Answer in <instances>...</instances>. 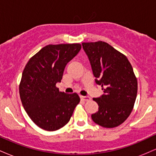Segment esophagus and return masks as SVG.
<instances>
[{
  "mask_svg": "<svg viewBox=\"0 0 156 156\" xmlns=\"http://www.w3.org/2000/svg\"><path fill=\"white\" fill-rule=\"evenodd\" d=\"M80 99L84 101H89L90 100V98L88 96H80Z\"/></svg>",
  "mask_w": 156,
  "mask_h": 156,
  "instance_id": "obj_1",
  "label": "esophagus"
}]
</instances>
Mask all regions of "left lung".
<instances>
[{"label":"left lung","instance_id":"1","mask_svg":"<svg viewBox=\"0 0 156 156\" xmlns=\"http://www.w3.org/2000/svg\"><path fill=\"white\" fill-rule=\"evenodd\" d=\"M95 83L103 94L93 98L98 112L92 120L104 128H115L126 120L133 110L137 95V80L127 57L102 41L83 42Z\"/></svg>","mask_w":156,"mask_h":156}]
</instances>
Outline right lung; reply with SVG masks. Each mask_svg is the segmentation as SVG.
Listing matches in <instances>:
<instances>
[{
    "label": "right lung",
    "mask_w": 156,
    "mask_h": 156,
    "mask_svg": "<svg viewBox=\"0 0 156 156\" xmlns=\"http://www.w3.org/2000/svg\"><path fill=\"white\" fill-rule=\"evenodd\" d=\"M80 48V44H48L24 68L19 87L21 102L28 117L42 129L53 131L64 127L79 103L76 93L59 92L55 84Z\"/></svg>",
    "instance_id": "obj_1"
}]
</instances>
